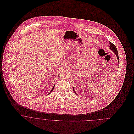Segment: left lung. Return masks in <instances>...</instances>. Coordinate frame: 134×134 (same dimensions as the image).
Returning <instances> with one entry per match:
<instances>
[{
    "label": "left lung",
    "mask_w": 134,
    "mask_h": 134,
    "mask_svg": "<svg viewBox=\"0 0 134 134\" xmlns=\"http://www.w3.org/2000/svg\"><path fill=\"white\" fill-rule=\"evenodd\" d=\"M109 49L111 50H112V51H113V52L115 53V55H116V57L118 58V62H119V64H120V60H119V55H118V50H117V49H116V47L115 46V45L114 44H113L112 43H111L110 42H109ZM73 91H74V92L76 93V92H75V91H74V88L73 87Z\"/></svg>",
    "instance_id": "left-lung-1"
}]
</instances>
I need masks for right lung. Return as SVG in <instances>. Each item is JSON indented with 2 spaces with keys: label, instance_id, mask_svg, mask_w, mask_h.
<instances>
[{
  "label": "right lung",
  "instance_id": "1",
  "mask_svg": "<svg viewBox=\"0 0 134 134\" xmlns=\"http://www.w3.org/2000/svg\"><path fill=\"white\" fill-rule=\"evenodd\" d=\"M54 87H53V88H52V90H51V91H50V92H49V94H50V93H51V92H52V91H53V89H54Z\"/></svg>",
  "mask_w": 134,
  "mask_h": 134
}]
</instances>
